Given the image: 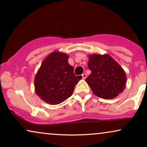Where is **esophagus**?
Here are the masks:
<instances>
[{"label":"esophagus","instance_id":"34e87169","mask_svg":"<svg viewBox=\"0 0 147 147\" xmlns=\"http://www.w3.org/2000/svg\"><path fill=\"white\" fill-rule=\"evenodd\" d=\"M82 78H83L84 80H85L86 78H87V75H86V74H82Z\"/></svg>","mask_w":147,"mask_h":147}]
</instances>
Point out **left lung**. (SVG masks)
Returning a JSON list of instances; mask_svg holds the SVG:
<instances>
[{
  "label": "left lung",
  "mask_w": 147,
  "mask_h": 147,
  "mask_svg": "<svg viewBox=\"0 0 147 147\" xmlns=\"http://www.w3.org/2000/svg\"><path fill=\"white\" fill-rule=\"evenodd\" d=\"M88 66L91 74L86 82L95 95L111 99L124 91L126 83L125 71L108 54L90 55Z\"/></svg>",
  "instance_id": "left-lung-1"
}]
</instances>
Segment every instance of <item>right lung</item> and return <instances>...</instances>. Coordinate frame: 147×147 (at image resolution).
Returning a JSON list of instances; mask_svg holds the SVG:
<instances>
[{
	"label": "right lung",
	"mask_w": 147,
	"mask_h": 147,
	"mask_svg": "<svg viewBox=\"0 0 147 147\" xmlns=\"http://www.w3.org/2000/svg\"><path fill=\"white\" fill-rule=\"evenodd\" d=\"M68 58L66 53L52 52L43 60L36 74L34 81L36 94L48 104L55 105L67 100L82 79L81 76H75Z\"/></svg>",
	"instance_id": "right-lung-1"
}]
</instances>
